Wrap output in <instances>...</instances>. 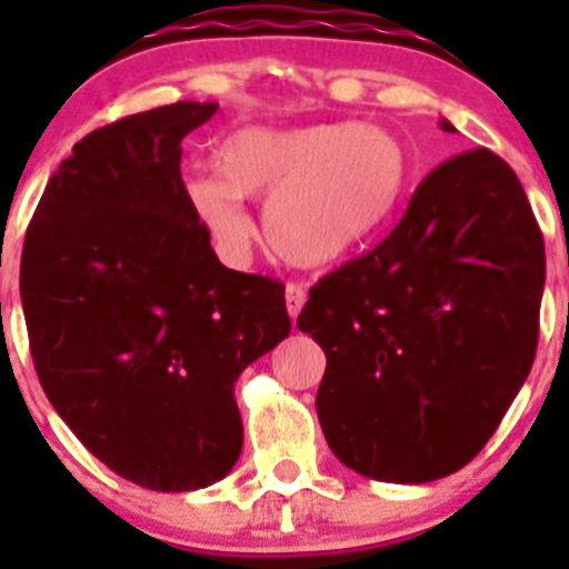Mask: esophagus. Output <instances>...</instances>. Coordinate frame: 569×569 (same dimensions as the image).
<instances>
[{"label":"esophagus","instance_id":"1","mask_svg":"<svg viewBox=\"0 0 569 569\" xmlns=\"http://www.w3.org/2000/svg\"><path fill=\"white\" fill-rule=\"evenodd\" d=\"M284 301H288L290 319H296V316L301 313V308H305V301H308V293H305L301 284H293V281H290L288 288H284Z\"/></svg>","mask_w":569,"mask_h":569}]
</instances>
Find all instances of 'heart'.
<instances>
[{
  "mask_svg": "<svg viewBox=\"0 0 569 569\" xmlns=\"http://www.w3.org/2000/svg\"><path fill=\"white\" fill-rule=\"evenodd\" d=\"M407 182L405 142L381 124H248L222 142L219 170H188L184 193L230 253L250 239L244 199H268L261 213L268 248L293 268H325L385 230Z\"/></svg>",
  "mask_w": 569,
  "mask_h": 569,
  "instance_id": "b5f03b06",
  "label": "heart"
}]
</instances>
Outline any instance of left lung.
Here are the masks:
<instances>
[{"instance_id":"left-lung-1","label":"left lung","mask_w":569,"mask_h":569,"mask_svg":"<svg viewBox=\"0 0 569 569\" xmlns=\"http://www.w3.org/2000/svg\"><path fill=\"white\" fill-rule=\"evenodd\" d=\"M541 293L545 239L519 176L487 148L441 162L296 321L328 356L316 413L336 459L393 485L472 461L530 373Z\"/></svg>"}]
</instances>
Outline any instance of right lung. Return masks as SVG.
<instances>
[{
    "label": "right lung",
    "mask_w": 569,
    "mask_h": 569,
    "mask_svg": "<svg viewBox=\"0 0 569 569\" xmlns=\"http://www.w3.org/2000/svg\"><path fill=\"white\" fill-rule=\"evenodd\" d=\"M216 108L176 102L88 133L24 233L19 290L44 396L148 490L233 470L236 379L290 333L284 284L224 268L184 193L182 139Z\"/></svg>",
    "instance_id": "right-lung-1"
}]
</instances>
